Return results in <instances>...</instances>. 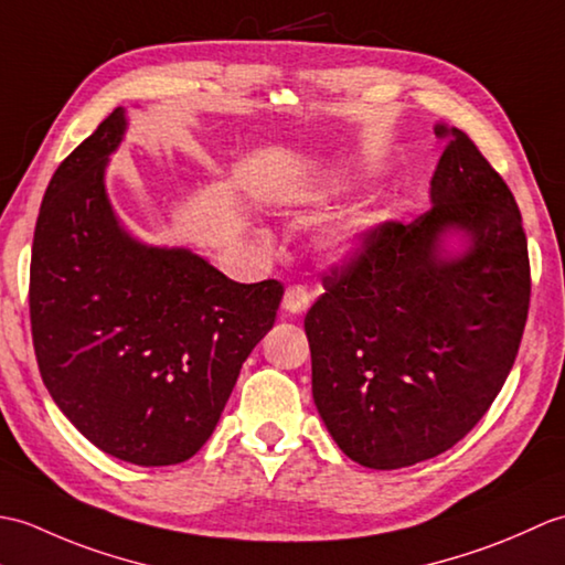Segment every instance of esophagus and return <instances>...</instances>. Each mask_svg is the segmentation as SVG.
I'll return each instance as SVG.
<instances>
[{"instance_id":"esophagus-1","label":"esophagus","mask_w":565,"mask_h":565,"mask_svg":"<svg viewBox=\"0 0 565 565\" xmlns=\"http://www.w3.org/2000/svg\"><path fill=\"white\" fill-rule=\"evenodd\" d=\"M310 306V291L301 284H291L284 294V308L289 310L291 316L303 313V310Z\"/></svg>"}]
</instances>
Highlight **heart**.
<instances>
[{"label": "heart", "instance_id": "1", "mask_svg": "<svg viewBox=\"0 0 565 565\" xmlns=\"http://www.w3.org/2000/svg\"><path fill=\"white\" fill-rule=\"evenodd\" d=\"M340 186L334 182H318V184H310L301 191V196H298V206L303 209H320L326 206V203L332 199L334 191ZM366 227V218L364 215H352V218H347L342 223H338L322 235L320 239V247L328 252L332 259H347L352 257L354 252L359 249V239H362V233Z\"/></svg>", "mask_w": 565, "mask_h": 565}]
</instances>
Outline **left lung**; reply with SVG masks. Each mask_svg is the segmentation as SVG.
I'll list each match as a JSON object with an SVG mask.
<instances>
[{"instance_id":"left-lung-1","label":"left lung","mask_w":565,"mask_h":565,"mask_svg":"<svg viewBox=\"0 0 565 565\" xmlns=\"http://www.w3.org/2000/svg\"><path fill=\"white\" fill-rule=\"evenodd\" d=\"M431 177V209L386 221L322 276L306 316L313 401L338 447L379 471L451 449L476 427L518 356L530 255L510 186L459 128ZM459 232V256L443 239Z\"/></svg>"}]
</instances>
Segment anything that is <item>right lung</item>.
I'll use <instances>...</instances> for the list:
<instances>
[{
    "label": "right lung",
    "instance_id": "add662e5",
    "mask_svg": "<svg viewBox=\"0 0 565 565\" xmlns=\"http://www.w3.org/2000/svg\"><path fill=\"white\" fill-rule=\"evenodd\" d=\"M126 109L60 162L31 252V332L47 393L94 447L136 466L191 459L218 425L284 286L237 284L184 247L142 245L106 194Z\"/></svg>",
    "mask_w": 565,
    "mask_h": 565
}]
</instances>
